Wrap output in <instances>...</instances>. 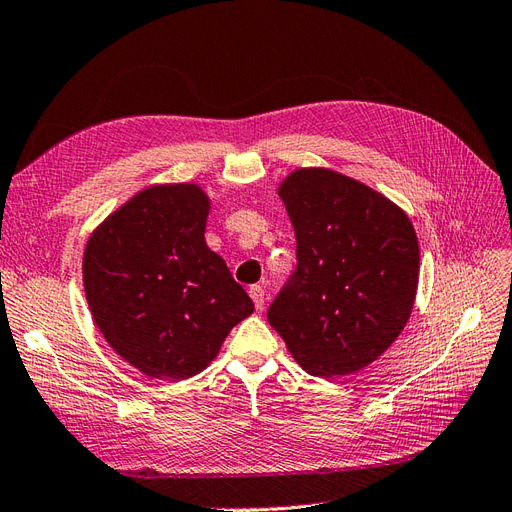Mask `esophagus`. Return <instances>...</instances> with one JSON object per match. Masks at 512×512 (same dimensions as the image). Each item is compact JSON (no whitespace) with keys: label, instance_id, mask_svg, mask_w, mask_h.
<instances>
[{"label":"esophagus","instance_id":"34e87169","mask_svg":"<svg viewBox=\"0 0 512 512\" xmlns=\"http://www.w3.org/2000/svg\"><path fill=\"white\" fill-rule=\"evenodd\" d=\"M249 295H251V300L255 302L257 312H261L263 310V302H266V291H263V287H259V285H253L249 289Z\"/></svg>","mask_w":512,"mask_h":512}]
</instances>
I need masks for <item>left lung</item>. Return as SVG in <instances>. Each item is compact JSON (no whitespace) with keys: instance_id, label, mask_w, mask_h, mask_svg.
Here are the masks:
<instances>
[{"instance_id":"obj_1","label":"left lung","mask_w":512,"mask_h":512,"mask_svg":"<svg viewBox=\"0 0 512 512\" xmlns=\"http://www.w3.org/2000/svg\"><path fill=\"white\" fill-rule=\"evenodd\" d=\"M298 268L268 308L270 325L312 376L359 372L402 334L419 285V242L389 197L327 168L278 185Z\"/></svg>"}]
</instances>
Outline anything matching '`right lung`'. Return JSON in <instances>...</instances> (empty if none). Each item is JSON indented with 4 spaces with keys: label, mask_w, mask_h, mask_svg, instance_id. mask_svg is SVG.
Returning a JSON list of instances; mask_svg holds the SVG:
<instances>
[{
    "label": "right lung",
    "mask_w": 512,
    "mask_h": 512,
    "mask_svg": "<svg viewBox=\"0 0 512 512\" xmlns=\"http://www.w3.org/2000/svg\"><path fill=\"white\" fill-rule=\"evenodd\" d=\"M210 197L195 183L151 185L93 229L82 283L95 325L127 364L183 381L219 355L255 310L204 232Z\"/></svg>",
    "instance_id": "add662e5"
}]
</instances>
